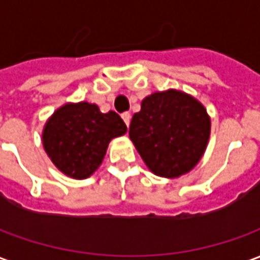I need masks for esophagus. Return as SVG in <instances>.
I'll return each instance as SVG.
<instances>
[{"label":"esophagus","mask_w":260,"mask_h":260,"mask_svg":"<svg viewBox=\"0 0 260 260\" xmlns=\"http://www.w3.org/2000/svg\"><path fill=\"white\" fill-rule=\"evenodd\" d=\"M122 119H124V122L126 124V126H129V122H131V114L129 113H124L122 115Z\"/></svg>","instance_id":"obj_1"}]
</instances>
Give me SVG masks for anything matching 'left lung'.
Wrapping results in <instances>:
<instances>
[{"mask_svg":"<svg viewBox=\"0 0 260 260\" xmlns=\"http://www.w3.org/2000/svg\"><path fill=\"white\" fill-rule=\"evenodd\" d=\"M210 118L195 97L170 89L143 99L134 114L129 138L149 170L177 178L189 173L206 150Z\"/></svg>","mask_w":260,"mask_h":260,"instance_id":"obj_1","label":"left lung"}]
</instances>
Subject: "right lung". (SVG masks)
Segmentation results:
<instances>
[{
    "label": "right lung",
    "mask_w": 260,
    "mask_h": 260,
    "mask_svg": "<svg viewBox=\"0 0 260 260\" xmlns=\"http://www.w3.org/2000/svg\"><path fill=\"white\" fill-rule=\"evenodd\" d=\"M125 132L126 125L117 113L103 114L87 102L68 103L44 125L43 146L59 171L85 180L102 164L110 141Z\"/></svg>",
    "instance_id": "right-lung-1"
}]
</instances>
